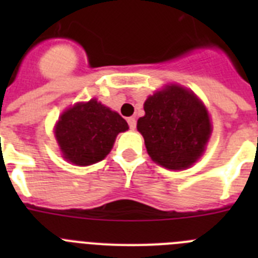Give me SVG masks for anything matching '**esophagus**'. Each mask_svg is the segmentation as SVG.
I'll return each instance as SVG.
<instances>
[{
    "label": "esophagus",
    "mask_w": 258,
    "mask_h": 258,
    "mask_svg": "<svg viewBox=\"0 0 258 258\" xmlns=\"http://www.w3.org/2000/svg\"><path fill=\"white\" fill-rule=\"evenodd\" d=\"M127 124H129V127L131 129H136L137 126V121L134 117H127Z\"/></svg>",
    "instance_id": "obj_1"
}]
</instances>
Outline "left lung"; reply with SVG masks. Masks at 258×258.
<instances>
[{"mask_svg":"<svg viewBox=\"0 0 258 258\" xmlns=\"http://www.w3.org/2000/svg\"><path fill=\"white\" fill-rule=\"evenodd\" d=\"M143 108L137 129L152 160L168 169L192 165L212 132L208 112L197 95L172 85L147 98Z\"/></svg>","mask_w":258,"mask_h":258,"instance_id":"8db88e82","label":"left lung"}]
</instances>
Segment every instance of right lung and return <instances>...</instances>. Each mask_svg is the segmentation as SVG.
<instances>
[{"mask_svg": "<svg viewBox=\"0 0 258 258\" xmlns=\"http://www.w3.org/2000/svg\"><path fill=\"white\" fill-rule=\"evenodd\" d=\"M129 129L117 112L90 99L67 109L55 126V137L64 159L76 165L103 160L116 136Z\"/></svg>", "mask_w": 258, "mask_h": 258, "instance_id": "add662e5", "label": "right lung"}]
</instances>
